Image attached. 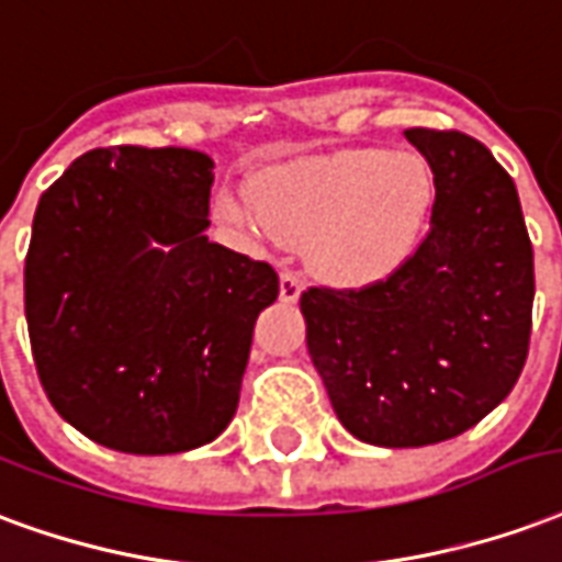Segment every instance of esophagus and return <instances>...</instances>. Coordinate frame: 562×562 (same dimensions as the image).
Wrapping results in <instances>:
<instances>
[{"label":"esophagus","instance_id":"1","mask_svg":"<svg viewBox=\"0 0 562 562\" xmlns=\"http://www.w3.org/2000/svg\"><path fill=\"white\" fill-rule=\"evenodd\" d=\"M299 293H302V281H299L296 272H281L278 278V296L284 302H296Z\"/></svg>","mask_w":562,"mask_h":562}]
</instances>
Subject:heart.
Masks as SVG:
<instances>
[{
	"mask_svg": "<svg viewBox=\"0 0 562 562\" xmlns=\"http://www.w3.org/2000/svg\"><path fill=\"white\" fill-rule=\"evenodd\" d=\"M248 195L221 191L215 215L284 245H305L329 284H374L419 239L434 203V173L416 151L347 149L260 167Z\"/></svg>",
	"mask_w": 562,
	"mask_h": 562,
	"instance_id": "heart-1",
	"label": "heart"
}]
</instances>
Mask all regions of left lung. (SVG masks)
<instances>
[{"instance_id": "obj_1", "label": "left lung", "mask_w": 562, "mask_h": 562, "mask_svg": "<svg viewBox=\"0 0 562 562\" xmlns=\"http://www.w3.org/2000/svg\"><path fill=\"white\" fill-rule=\"evenodd\" d=\"M434 173L428 236L386 281L302 293L311 362L356 440L413 449L485 419L521 376L533 245L509 173L461 131L407 128Z\"/></svg>"}]
</instances>
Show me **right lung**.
<instances>
[{"mask_svg":"<svg viewBox=\"0 0 562 562\" xmlns=\"http://www.w3.org/2000/svg\"><path fill=\"white\" fill-rule=\"evenodd\" d=\"M215 161L196 149L80 155L38 200L26 323L68 425L128 454L212 443L239 407L276 269L209 241Z\"/></svg>","mask_w":562,"mask_h":562,"instance_id":"right-lung-1","label":"right lung"}]
</instances>
